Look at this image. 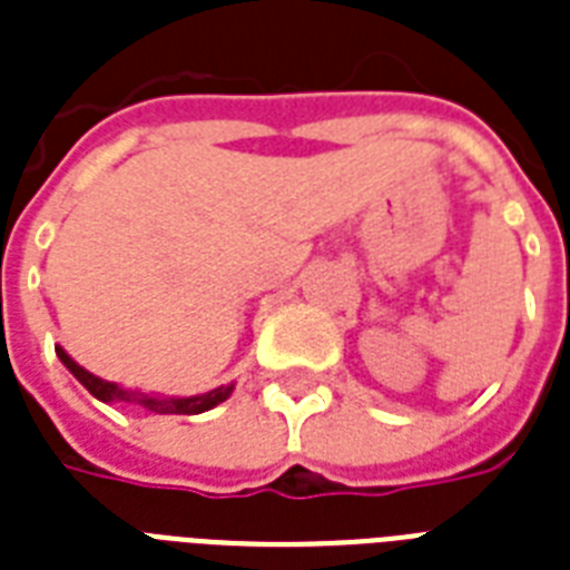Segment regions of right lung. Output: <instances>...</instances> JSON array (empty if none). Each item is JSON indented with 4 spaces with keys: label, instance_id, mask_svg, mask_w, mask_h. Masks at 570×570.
Listing matches in <instances>:
<instances>
[{
    "label": "right lung",
    "instance_id": "right-lung-1",
    "mask_svg": "<svg viewBox=\"0 0 570 570\" xmlns=\"http://www.w3.org/2000/svg\"><path fill=\"white\" fill-rule=\"evenodd\" d=\"M56 355L58 361L76 375V381H79L94 399L106 402V405H136L150 411V414H204L209 407L222 405L224 399L233 393V384H222V387L209 390V393H197V396H159V393H141V390L120 387L115 381H106L100 379V375L88 373V370L76 364L73 357L67 355L61 346H56Z\"/></svg>",
    "mask_w": 570,
    "mask_h": 570
}]
</instances>
